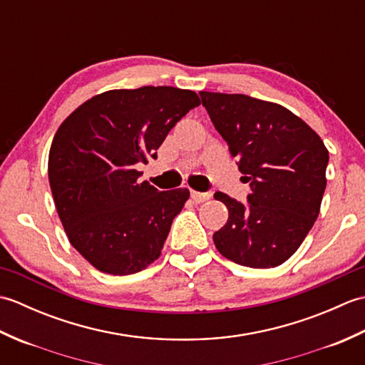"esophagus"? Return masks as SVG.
Masks as SVG:
<instances>
[{
	"label": "esophagus",
	"mask_w": 365,
	"mask_h": 365,
	"mask_svg": "<svg viewBox=\"0 0 365 365\" xmlns=\"http://www.w3.org/2000/svg\"><path fill=\"white\" fill-rule=\"evenodd\" d=\"M191 197L192 200H195L196 204H200V202H205V200H208L212 197L210 192H199V191H192L191 190Z\"/></svg>",
	"instance_id": "1"
}]
</instances>
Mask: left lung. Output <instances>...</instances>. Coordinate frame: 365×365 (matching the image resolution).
Masks as SVG:
<instances>
[{
	"label": "left lung",
	"mask_w": 365,
	"mask_h": 365,
	"mask_svg": "<svg viewBox=\"0 0 365 365\" xmlns=\"http://www.w3.org/2000/svg\"><path fill=\"white\" fill-rule=\"evenodd\" d=\"M215 128L250 182L247 202L216 191L229 220L213 234L224 257L251 268L284 263L312 229L329 155L322 138L287 108L243 94L199 92Z\"/></svg>",
	"instance_id": "obj_1"
}]
</instances>
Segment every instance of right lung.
I'll list each match as a JSON object with an SVG mask.
<instances>
[{"mask_svg":"<svg viewBox=\"0 0 365 365\" xmlns=\"http://www.w3.org/2000/svg\"><path fill=\"white\" fill-rule=\"evenodd\" d=\"M199 105L188 89H115L61 123L48 155L50 188L68 242L92 267L133 274L160 257L190 191L139 183L136 166L157 158L170 128Z\"/></svg>","mask_w":365,"mask_h":365,"instance_id":"1","label":"right lung"}]
</instances>
